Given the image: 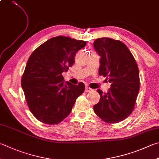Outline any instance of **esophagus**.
Masks as SVG:
<instances>
[{"label": "esophagus", "mask_w": 159, "mask_h": 159, "mask_svg": "<svg viewBox=\"0 0 159 159\" xmlns=\"http://www.w3.org/2000/svg\"><path fill=\"white\" fill-rule=\"evenodd\" d=\"M85 91L86 92H91V91H92V88H89V87H85Z\"/></svg>", "instance_id": "esophagus-1"}]
</instances>
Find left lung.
Segmentation results:
<instances>
[{"label":"left lung","mask_w":159,"mask_h":159,"mask_svg":"<svg viewBox=\"0 0 159 159\" xmlns=\"http://www.w3.org/2000/svg\"><path fill=\"white\" fill-rule=\"evenodd\" d=\"M99 54V74L111 83L107 93L98 89L100 101L94 106V111L103 122L115 124L131 114L140 89L138 65L127 47L120 40L108 37L94 42Z\"/></svg>","instance_id":"8db88e82"}]
</instances>
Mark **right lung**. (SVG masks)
Segmentation results:
<instances>
[{"label": "right lung", "mask_w": 159, "mask_h": 159, "mask_svg": "<svg viewBox=\"0 0 159 159\" xmlns=\"http://www.w3.org/2000/svg\"><path fill=\"white\" fill-rule=\"evenodd\" d=\"M85 45L83 40L55 37L37 47L28 58L21 87L30 112L41 122H61L84 92V83H65L62 73L74 65L76 53Z\"/></svg>", "instance_id": "1"}]
</instances>
